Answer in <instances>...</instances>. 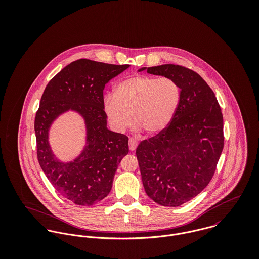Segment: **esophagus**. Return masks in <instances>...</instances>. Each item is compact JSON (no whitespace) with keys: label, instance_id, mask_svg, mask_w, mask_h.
Masks as SVG:
<instances>
[{"label":"esophagus","instance_id":"1","mask_svg":"<svg viewBox=\"0 0 259 259\" xmlns=\"http://www.w3.org/2000/svg\"><path fill=\"white\" fill-rule=\"evenodd\" d=\"M137 147H138V142L135 139L131 138L130 141H128V148L132 151H134V150H136Z\"/></svg>","mask_w":259,"mask_h":259}]
</instances>
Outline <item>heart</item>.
Returning <instances> with one entry per match:
<instances>
[{
	"label": "heart",
	"mask_w": 259,
	"mask_h": 259,
	"mask_svg": "<svg viewBox=\"0 0 259 259\" xmlns=\"http://www.w3.org/2000/svg\"><path fill=\"white\" fill-rule=\"evenodd\" d=\"M182 90L169 76L134 75L120 80L105 98L104 111L111 127L125 132L134 123L148 136L164 132L179 110Z\"/></svg>",
	"instance_id": "heart-1"
}]
</instances>
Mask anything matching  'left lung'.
Instances as JSON below:
<instances>
[{
  "label": "left lung",
  "instance_id": "8db88e82",
  "mask_svg": "<svg viewBox=\"0 0 259 259\" xmlns=\"http://www.w3.org/2000/svg\"><path fill=\"white\" fill-rule=\"evenodd\" d=\"M147 70L175 78L182 90L169 126L141 142L136 151L147 194L162 206L177 207L200 193L215 172L224 145L222 109L210 87L192 70L171 64Z\"/></svg>",
  "mask_w": 259,
  "mask_h": 259
}]
</instances>
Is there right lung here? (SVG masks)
Listing matches in <instances>:
<instances>
[{
  "instance_id": "right-lung-1",
  "label": "right lung",
  "mask_w": 259,
  "mask_h": 259,
  "mask_svg": "<svg viewBox=\"0 0 259 259\" xmlns=\"http://www.w3.org/2000/svg\"><path fill=\"white\" fill-rule=\"evenodd\" d=\"M130 65H111L79 59L65 67L47 84L35 117L38 163L50 183L77 205H93L111 191L128 138L107 127L104 89ZM77 111L87 126V146L74 162H59L48 145V128L61 113Z\"/></svg>"
}]
</instances>
